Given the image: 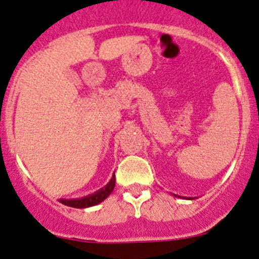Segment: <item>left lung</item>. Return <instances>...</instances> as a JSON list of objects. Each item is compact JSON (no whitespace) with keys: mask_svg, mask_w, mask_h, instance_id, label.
<instances>
[{"mask_svg":"<svg viewBox=\"0 0 259 259\" xmlns=\"http://www.w3.org/2000/svg\"><path fill=\"white\" fill-rule=\"evenodd\" d=\"M175 196H176V194H175ZM176 197H179V198H181V197H180V196H176ZM182 198H184V197H182ZM186 199H192V198H186Z\"/></svg>","mask_w":259,"mask_h":259,"instance_id":"1","label":"left lung"}]
</instances>
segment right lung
I'll return each mask as SVG.
<instances>
[{"label": "right lung", "instance_id": "obj_1", "mask_svg": "<svg viewBox=\"0 0 259 259\" xmlns=\"http://www.w3.org/2000/svg\"><path fill=\"white\" fill-rule=\"evenodd\" d=\"M115 175L112 176V179L110 180V182L107 184L105 187L99 190L98 192L89 194V196L83 197V198H77V199H60V202L62 204L68 205V207L72 208H88L93 207V205H97L99 203L103 202L104 199H106L107 197L111 194L112 191L115 188Z\"/></svg>", "mask_w": 259, "mask_h": 259}]
</instances>
